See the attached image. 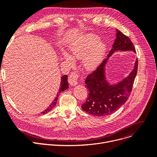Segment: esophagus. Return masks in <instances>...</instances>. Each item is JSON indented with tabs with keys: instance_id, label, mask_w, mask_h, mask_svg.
Listing matches in <instances>:
<instances>
[{
	"instance_id": "obj_1",
	"label": "esophagus",
	"mask_w": 157,
	"mask_h": 157,
	"mask_svg": "<svg viewBox=\"0 0 157 157\" xmlns=\"http://www.w3.org/2000/svg\"><path fill=\"white\" fill-rule=\"evenodd\" d=\"M79 75L78 73L73 72L72 73L69 77V82L72 86H75L78 84V80Z\"/></svg>"
}]
</instances>
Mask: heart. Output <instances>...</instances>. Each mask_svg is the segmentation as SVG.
I'll use <instances>...</instances> for the list:
<instances>
[{
    "label": "heart",
    "mask_w": 157,
    "mask_h": 157,
    "mask_svg": "<svg viewBox=\"0 0 157 157\" xmlns=\"http://www.w3.org/2000/svg\"><path fill=\"white\" fill-rule=\"evenodd\" d=\"M69 49L71 57L67 53H63V57L66 62L72 64L74 60L72 58L81 59L84 57V67L87 71H93L103 60L106 52V45L99 41L97 36L86 34L75 41Z\"/></svg>",
    "instance_id": "heart-1"
}]
</instances>
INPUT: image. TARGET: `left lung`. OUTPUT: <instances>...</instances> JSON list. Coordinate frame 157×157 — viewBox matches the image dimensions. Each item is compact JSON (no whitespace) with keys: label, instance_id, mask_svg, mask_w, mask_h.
<instances>
[{"label":"left lung","instance_id":"1","mask_svg":"<svg viewBox=\"0 0 157 157\" xmlns=\"http://www.w3.org/2000/svg\"><path fill=\"white\" fill-rule=\"evenodd\" d=\"M117 37L108 58L90 74L85 80V86L89 93L86 101L81 105V108L94 117H105L110 115L124 104L132 92L137 72L138 60L128 77L118 83L109 85L105 77V67L108 58L117 51H133L136 49L131 40L117 29Z\"/></svg>","mask_w":157,"mask_h":157}]
</instances>
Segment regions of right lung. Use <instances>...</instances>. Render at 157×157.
I'll use <instances>...</instances> for the list:
<instances>
[{
    "label": "right lung",
    "mask_w": 157,
    "mask_h": 157,
    "mask_svg": "<svg viewBox=\"0 0 157 157\" xmlns=\"http://www.w3.org/2000/svg\"><path fill=\"white\" fill-rule=\"evenodd\" d=\"M68 88H69V84H68V81H67V76L64 75V76L61 77L60 85V88H59V92L57 93L56 97L54 98V100L53 101L52 103L49 105L48 108L46 109H45L44 111L41 113V114H44L48 113L49 111H50L55 106V105L56 104V102H57V100H58V97L59 96V94L60 92L64 91V90H67Z\"/></svg>",
    "instance_id": "1"
}]
</instances>
